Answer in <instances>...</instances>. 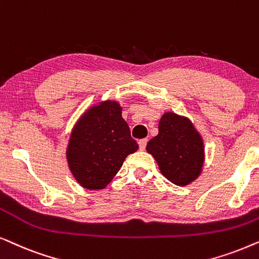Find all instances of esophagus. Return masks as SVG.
Instances as JSON below:
<instances>
[{
    "instance_id": "34e87169",
    "label": "esophagus",
    "mask_w": 259,
    "mask_h": 259,
    "mask_svg": "<svg viewBox=\"0 0 259 259\" xmlns=\"http://www.w3.org/2000/svg\"><path fill=\"white\" fill-rule=\"evenodd\" d=\"M147 142H148V140H147V139H142V140H140V141H139V146H140V149H141V150H144V149H146Z\"/></svg>"
}]
</instances>
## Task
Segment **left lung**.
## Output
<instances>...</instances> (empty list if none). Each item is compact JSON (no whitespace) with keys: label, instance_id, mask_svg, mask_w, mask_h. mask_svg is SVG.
Returning a JSON list of instances; mask_svg holds the SVG:
<instances>
[{"label":"left lung","instance_id":"left-lung-1","mask_svg":"<svg viewBox=\"0 0 259 259\" xmlns=\"http://www.w3.org/2000/svg\"><path fill=\"white\" fill-rule=\"evenodd\" d=\"M161 173L178 186L194 181L204 163V143L187 118L165 112L158 123V134L147 144Z\"/></svg>","mask_w":259,"mask_h":259}]
</instances>
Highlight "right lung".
<instances>
[{"label":"right lung","instance_id":"1","mask_svg":"<svg viewBox=\"0 0 259 259\" xmlns=\"http://www.w3.org/2000/svg\"><path fill=\"white\" fill-rule=\"evenodd\" d=\"M139 144L130 135L117 102L105 101L86 111L71 134L68 167L88 189L105 188Z\"/></svg>","mask_w":259,"mask_h":259}]
</instances>
